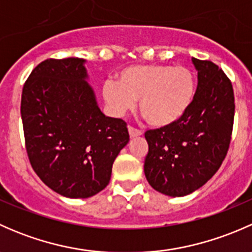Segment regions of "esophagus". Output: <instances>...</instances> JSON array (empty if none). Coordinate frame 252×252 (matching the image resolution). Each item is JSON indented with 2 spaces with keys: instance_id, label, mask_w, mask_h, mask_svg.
Instances as JSON below:
<instances>
[{
  "instance_id": "34e87169",
  "label": "esophagus",
  "mask_w": 252,
  "mask_h": 252,
  "mask_svg": "<svg viewBox=\"0 0 252 252\" xmlns=\"http://www.w3.org/2000/svg\"><path fill=\"white\" fill-rule=\"evenodd\" d=\"M128 130H129V135H130L131 139L139 138V136L142 135V131L141 130H138V129L134 128V126H129Z\"/></svg>"
}]
</instances>
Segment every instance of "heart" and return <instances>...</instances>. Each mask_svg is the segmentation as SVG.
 <instances>
[{"mask_svg":"<svg viewBox=\"0 0 252 252\" xmlns=\"http://www.w3.org/2000/svg\"><path fill=\"white\" fill-rule=\"evenodd\" d=\"M196 89V75L184 65L135 64L121 70L118 81H106L102 95L118 116L131 110L139 100V111L145 121L163 128L187 114Z\"/></svg>","mask_w":252,"mask_h":252,"instance_id":"obj_1","label":"heart"}]
</instances>
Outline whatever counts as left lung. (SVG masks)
Listing matches in <instances>:
<instances>
[{
  "label": "left lung",
  "mask_w": 252,
  "mask_h": 252,
  "mask_svg": "<svg viewBox=\"0 0 252 252\" xmlns=\"http://www.w3.org/2000/svg\"><path fill=\"white\" fill-rule=\"evenodd\" d=\"M197 70L196 96L177 123L147 130L144 172L156 191L185 196L220 169L230 144L234 93L227 75L211 61L192 57Z\"/></svg>",
  "instance_id": "obj_1"
}]
</instances>
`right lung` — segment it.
<instances>
[{
	"label": "right lung",
	"instance_id": "add662e5",
	"mask_svg": "<svg viewBox=\"0 0 252 252\" xmlns=\"http://www.w3.org/2000/svg\"><path fill=\"white\" fill-rule=\"evenodd\" d=\"M85 62L77 57L41 62L25 81L20 103L32 169L70 199L105 189L114 159L129 142L126 122L106 117L98 107Z\"/></svg>",
	"mask_w": 252,
	"mask_h": 252
}]
</instances>
